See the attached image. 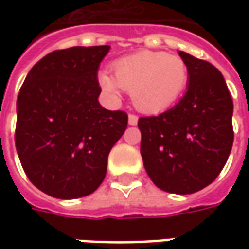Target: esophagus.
I'll use <instances>...</instances> for the list:
<instances>
[{"instance_id":"esophagus-1","label":"esophagus","mask_w":249,"mask_h":249,"mask_svg":"<svg viewBox=\"0 0 249 249\" xmlns=\"http://www.w3.org/2000/svg\"><path fill=\"white\" fill-rule=\"evenodd\" d=\"M137 123H139V116H137V115H134V113H130L129 124H131V126H136Z\"/></svg>"}]
</instances>
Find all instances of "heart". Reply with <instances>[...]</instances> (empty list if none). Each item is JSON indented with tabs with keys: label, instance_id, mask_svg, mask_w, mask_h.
<instances>
[{
	"label": "heart",
	"instance_id": "heart-1",
	"mask_svg": "<svg viewBox=\"0 0 249 249\" xmlns=\"http://www.w3.org/2000/svg\"><path fill=\"white\" fill-rule=\"evenodd\" d=\"M112 76L101 74V86L116 95L119 87L131 92L136 108L159 113L183 95L188 84V66L178 55L163 51H140L113 63Z\"/></svg>",
	"mask_w": 249,
	"mask_h": 249
}]
</instances>
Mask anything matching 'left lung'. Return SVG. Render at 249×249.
Masks as SVG:
<instances>
[{
    "instance_id": "8db88e82",
    "label": "left lung",
    "mask_w": 249,
    "mask_h": 249,
    "mask_svg": "<svg viewBox=\"0 0 249 249\" xmlns=\"http://www.w3.org/2000/svg\"><path fill=\"white\" fill-rule=\"evenodd\" d=\"M188 66V87L176 105L139 119L141 157L154 184L173 194L209 186L233 147V100L223 74L212 63L180 51Z\"/></svg>"
}]
</instances>
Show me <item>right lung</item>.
I'll use <instances>...</instances> for the list:
<instances>
[{"instance_id":"right-lung-1","label":"right lung","mask_w":249,"mask_h":249,"mask_svg":"<svg viewBox=\"0 0 249 249\" xmlns=\"http://www.w3.org/2000/svg\"><path fill=\"white\" fill-rule=\"evenodd\" d=\"M109 45L56 50L32 68L16 101L15 145L26 176L59 199L90 196L104 181L108 155L127 113L98 102L97 73Z\"/></svg>"}]
</instances>
